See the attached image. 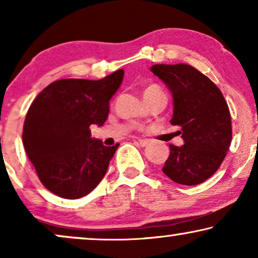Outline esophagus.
Returning <instances> with one entry per match:
<instances>
[{"label": "esophagus", "instance_id": "esophagus-1", "mask_svg": "<svg viewBox=\"0 0 258 258\" xmlns=\"http://www.w3.org/2000/svg\"><path fill=\"white\" fill-rule=\"evenodd\" d=\"M137 142H139V144H140V146L141 147H147L148 146V144H149L150 143V141L149 140H137Z\"/></svg>", "mask_w": 258, "mask_h": 258}]
</instances>
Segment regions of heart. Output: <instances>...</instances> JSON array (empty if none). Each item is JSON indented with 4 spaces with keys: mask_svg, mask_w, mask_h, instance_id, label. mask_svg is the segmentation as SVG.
<instances>
[{
    "mask_svg": "<svg viewBox=\"0 0 258 258\" xmlns=\"http://www.w3.org/2000/svg\"><path fill=\"white\" fill-rule=\"evenodd\" d=\"M155 90H161L160 87L156 86V84H150V86H148L146 88V90H144V94L151 93V91H155Z\"/></svg>",
    "mask_w": 258,
    "mask_h": 258,
    "instance_id": "obj_1",
    "label": "heart"
}]
</instances>
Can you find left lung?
I'll return each mask as SVG.
<instances>
[{
	"mask_svg": "<svg viewBox=\"0 0 258 258\" xmlns=\"http://www.w3.org/2000/svg\"><path fill=\"white\" fill-rule=\"evenodd\" d=\"M151 72L172 93L170 122L181 126L185 143L169 144L170 155L162 170L178 184L203 183L221 167L230 147L232 128L227 101L209 77L189 64H155Z\"/></svg>",
	"mask_w": 258,
	"mask_h": 258,
	"instance_id": "1",
	"label": "left lung"
}]
</instances>
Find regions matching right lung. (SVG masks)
Listing matches in <instances>:
<instances>
[{
  "label": "right lung",
  "instance_id": "obj_1",
  "mask_svg": "<svg viewBox=\"0 0 258 258\" xmlns=\"http://www.w3.org/2000/svg\"><path fill=\"white\" fill-rule=\"evenodd\" d=\"M124 72L98 81L57 80L31 103L23 125V146L42 184L62 199L88 195L107 172L119 146L91 139L90 125H103L109 101Z\"/></svg>",
  "mask_w": 258,
  "mask_h": 258
}]
</instances>
